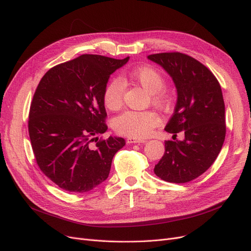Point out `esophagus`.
<instances>
[{
	"instance_id": "34e87169",
	"label": "esophagus",
	"mask_w": 251,
	"mask_h": 251,
	"mask_svg": "<svg viewBox=\"0 0 251 251\" xmlns=\"http://www.w3.org/2000/svg\"><path fill=\"white\" fill-rule=\"evenodd\" d=\"M145 140H139V139H135V138H127L126 139V143L127 144H134V143H144Z\"/></svg>"
}]
</instances>
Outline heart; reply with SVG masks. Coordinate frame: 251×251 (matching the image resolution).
I'll list each match as a JSON object with an SVG mask.
<instances>
[{"mask_svg": "<svg viewBox=\"0 0 251 251\" xmlns=\"http://www.w3.org/2000/svg\"><path fill=\"white\" fill-rule=\"evenodd\" d=\"M126 77L138 82L150 94L151 103L162 111H169L172 106L170 95L163 88L165 80L157 69L150 66L130 70ZM125 83L119 77H113L107 81L103 89V103L107 109L117 110L124 102ZM159 124L158 115L153 110L135 111L126 110L113 119V128L122 136L135 139L148 137L153 128Z\"/></svg>", "mask_w": 251, "mask_h": 251, "instance_id": "b5f03b06", "label": "heart"}]
</instances>
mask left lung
Masks as SVG:
<instances>
[{
  "mask_svg": "<svg viewBox=\"0 0 251 251\" xmlns=\"http://www.w3.org/2000/svg\"><path fill=\"white\" fill-rule=\"evenodd\" d=\"M173 77L177 91L176 109L165 130L185 133L184 141H165V152L154 174L183 184L205 173L217 159L226 137L225 103L220 82L195 58L180 52L151 54Z\"/></svg>",
  "mask_w": 251,
  "mask_h": 251,
  "instance_id": "obj_1",
  "label": "left lung"
}]
</instances>
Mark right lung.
<instances>
[{
	"instance_id": "right-lung-1",
	"label": "right lung",
	"mask_w": 251,
	"mask_h": 251,
	"mask_svg": "<svg viewBox=\"0 0 251 251\" xmlns=\"http://www.w3.org/2000/svg\"><path fill=\"white\" fill-rule=\"evenodd\" d=\"M128 61L81 55L47 71L33 94L28 134L43 174L68 192L85 193L108 177L123 138L99 139L107 130L103 89Z\"/></svg>"
}]
</instances>
